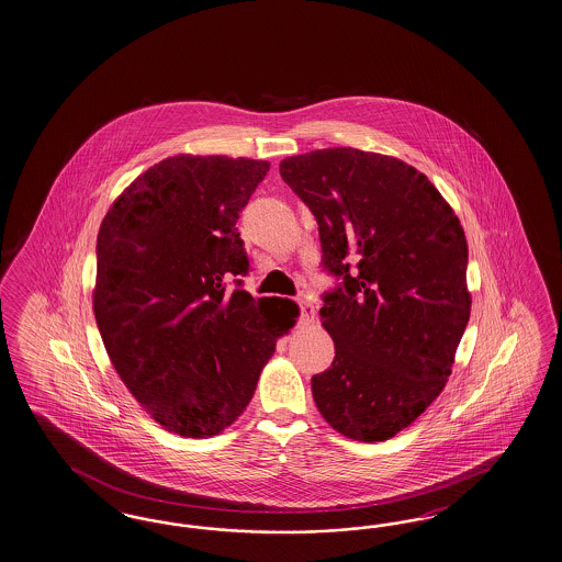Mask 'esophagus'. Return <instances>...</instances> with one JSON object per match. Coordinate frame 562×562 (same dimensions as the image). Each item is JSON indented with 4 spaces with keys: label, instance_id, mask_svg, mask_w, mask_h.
<instances>
[{
    "label": "esophagus",
    "instance_id": "esophagus-1",
    "mask_svg": "<svg viewBox=\"0 0 562 562\" xmlns=\"http://www.w3.org/2000/svg\"><path fill=\"white\" fill-rule=\"evenodd\" d=\"M299 307H301V322H314V305L310 303L307 296H301V299H299Z\"/></svg>",
    "mask_w": 562,
    "mask_h": 562
}]
</instances>
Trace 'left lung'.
Wrapping results in <instances>:
<instances>
[{"label":"left lung","instance_id":"8db88e82","mask_svg":"<svg viewBox=\"0 0 562 562\" xmlns=\"http://www.w3.org/2000/svg\"><path fill=\"white\" fill-rule=\"evenodd\" d=\"M310 206L322 266L340 278L319 317L333 366L312 379L324 420L356 441H386L443 391L471 317L469 245L448 201L404 160L324 148L280 162Z\"/></svg>","mask_w":562,"mask_h":562}]
</instances>
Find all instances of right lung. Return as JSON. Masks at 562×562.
<instances>
[{
    "label": "right lung",
    "instance_id": "right-lung-1",
    "mask_svg": "<svg viewBox=\"0 0 562 562\" xmlns=\"http://www.w3.org/2000/svg\"><path fill=\"white\" fill-rule=\"evenodd\" d=\"M268 171L252 158H165L98 232L93 315L106 353L139 405L181 437H213L245 412L299 317L291 299L255 301L238 280L248 259L236 222Z\"/></svg>",
    "mask_w": 562,
    "mask_h": 562
}]
</instances>
